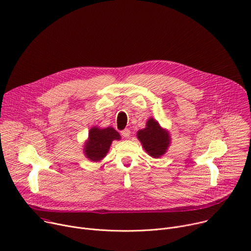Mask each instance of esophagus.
<instances>
[{
	"instance_id": "obj_1",
	"label": "esophagus",
	"mask_w": 251,
	"mask_h": 251,
	"mask_svg": "<svg viewBox=\"0 0 251 251\" xmlns=\"http://www.w3.org/2000/svg\"><path fill=\"white\" fill-rule=\"evenodd\" d=\"M130 130L129 129H124V130H122L121 131V135L123 136V137H125V138H128L129 136H130Z\"/></svg>"
}]
</instances>
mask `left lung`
Here are the masks:
<instances>
[{
	"instance_id": "obj_1",
	"label": "left lung",
	"mask_w": 251,
	"mask_h": 251,
	"mask_svg": "<svg viewBox=\"0 0 251 251\" xmlns=\"http://www.w3.org/2000/svg\"><path fill=\"white\" fill-rule=\"evenodd\" d=\"M137 138L142 143L145 151L153 158L162 156L170 145V134L161 128L159 123L150 118L144 129L137 132Z\"/></svg>"
}]
</instances>
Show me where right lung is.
Returning a JSON list of instances; mask_svg holds the SVG:
<instances>
[{
  "label": "right lung",
  "mask_w": 251,
  "mask_h": 251,
  "mask_svg": "<svg viewBox=\"0 0 251 251\" xmlns=\"http://www.w3.org/2000/svg\"><path fill=\"white\" fill-rule=\"evenodd\" d=\"M113 140H120L119 133L114 128H91L88 140L84 146V153L86 157L94 162L102 160L108 153Z\"/></svg>",
  "instance_id": "right-lung-1"
}]
</instances>
